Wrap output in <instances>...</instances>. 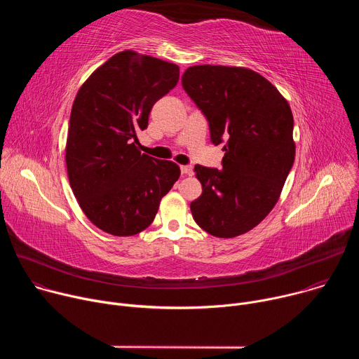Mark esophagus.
<instances>
[{
  "label": "esophagus",
  "mask_w": 359,
  "mask_h": 359,
  "mask_svg": "<svg viewBox=\"0 0 359 359\" xmlns=\"http://www.w3.org/2000/svg\"><path fill=\"white\" fill-rule=\"evenodd\" d=\"M180 172H182V175H184V176H191L193 169H191V166H180Z\"/></svg>",
  "instance_id": "esophagus-1"
}]
</instances>
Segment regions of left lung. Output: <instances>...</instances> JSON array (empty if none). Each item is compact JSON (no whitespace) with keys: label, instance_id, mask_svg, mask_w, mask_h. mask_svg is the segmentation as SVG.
I'll use <instances>...</instances> for the list:
<instances>
[{"label":"left lung","instance_id":"left-lung-1","mask_svg":"<svg viewBox=\"0 0 359 359\" xmlns=\"http://www.w3.org/2000/svg\"><path fill=\"white\" fill-rule=\"evenodd\" d=\"M182 85L206 116L212 143H224L223 169L194 166L203 193L190 203L193 219L215 237L244 234L273 210L292 168L288 102L264 76L238 67H190Z\"/></svg>","mask_w":359,"mask_h":359}]
</instances>
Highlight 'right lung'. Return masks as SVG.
<instances>
[{
    "instance_id": "right-lung-1",
    "label": "right lung",
    "mask_w": 359,
    "mask_h": 359,
    "mask_svg": "<svg viewBox=\"0 0 359 359\" xmlns=\"http://www.w3.org/2000/svg\"><path fill=\"white\" fill-rule=\"evenodd\" d=\"M179 67L135 50L109 58L74 100L65 149L69 184L85 216L112 236L151 224L180 169L137 149L156 102L176 86Z\"/></svg>"
}]
</instances>
